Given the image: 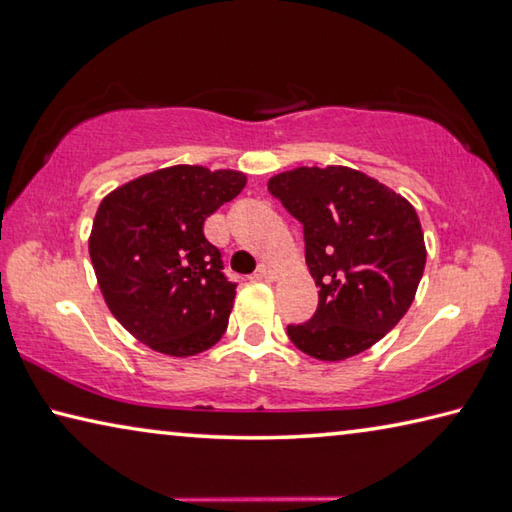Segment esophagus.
Returning a JSON list of instances; mask_svg holds the SVG:
<instances>
[{
	"label": "esophagus",
	"instance_id": "1",
	"mask_svg": "<svg viewBox=\"0 0 512 512\" xmlns=\"http://www.w3.org/2000/svg\"><path fill=\"white\" fill-rule=\"evenodd\" d=\"M257 278L259 280H266V282H271V280H275V269L271 264H259V269H257Z\"/></svg>",
	"mask_w": 512,
	"mask_h": 512
}]
</instances>
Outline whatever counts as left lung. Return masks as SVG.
I'll return each mask as SVG.
<instances>
[{"label": "left lung", "instance_id": "8db88e82", "mask_svg": "<svg viewBox=\"0 0 512 512\" xmlns=\"http://www.w3.org/2000/svg\"><path fill=\"white\" fill-rule=\"evenodd\" d=\"M300 221L305 262L319 287L310 321L287 326L300 351L323 362L380 342L410 310L426 266L424 232L408 200L346 166H300L269 180Z\"/></svg>", "mask_w": 512, "mask_h": 512}]
</instances>
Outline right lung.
<instances>
[{
	"label": "right lung",
	"mask_w": 512,
	"mask_h": 512,
	"mask_svg": "<svg viewBox=\"0 0 512 512\" xmlns=\"http://www.w3.org/2000/svg\"><path fill=\"white\" fill-rule=\"evenodd\" d=\"M243 186L239 170L170 166L97 207L88 239L97 285L120 326L152 351L189 358L223 337L237 282L202 227Z\"/></svg>",
	"instance_id": "obj_1"
}]
</instances>
